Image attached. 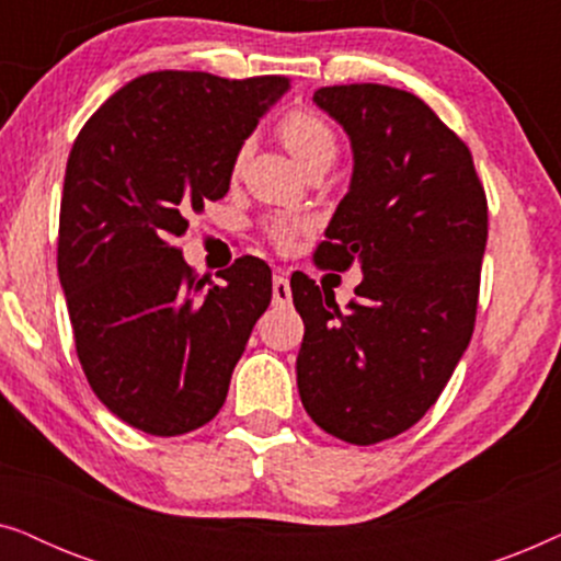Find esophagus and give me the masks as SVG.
<instances>
[{"mask_svg": "<svg viewBox=\"0 0 561 561\" xmlns=\"http://www.w3.org/2000/svg\"><path fill=\"white\" fill-rule=\"evenodd\" d=\"M273 304L275 306L290 304V283L286 275H275L273 278Z\"/></svg>", "mask_w": 561, "mask_h": 561, "instance_id": "esophagus-1", "label": "esophagus"}]
</instances>
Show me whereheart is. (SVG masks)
<instances>
[{"instance_id":"heart-1","label":"heart","mask_w":561,"mask_h":561,"mask_svg":"<svg viewBox=\"0 0 561 561\" xmlns=\"http://www.w3.org/2000/svg\"><path fill=\"white\" fill-rule=\"evenodd\" d=\"M278 137L283 145L290 150L298 163H301L306 171L319 165H332L336 152H340V140H336V133L332 125L324 117H319L317 112H306V110H296L288 112L286 117L278 122ZM244 156V150L240 152V160ZM267 237L280 248H286L294 240L301 225L294 219L286 217H275L267 221Z\"/></svg>"}]
</instances>
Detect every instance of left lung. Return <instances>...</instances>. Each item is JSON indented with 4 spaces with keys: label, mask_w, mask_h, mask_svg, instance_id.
I'll return each mask as SVG.
<instances>
[{
    "label": "left lung",
    "mask_w": 561,
    "mask_h": 561,
    "mask_svg": "<svg viewBox=\"0 0 561 561\" xmlns=\"http://www.w3.org/2000/svg\"><path fill=\"white\" fill-rule=\"evenodd\" d=\"M313 104L340 122L355 160L317 263H357L363 280L340 309L311 278H290L306 327L298 396L327 434L367 447L416 424L470 344L488 202L472 152L419 96L350 83L319 89Z\"/></svg>",
    "instance_id": "8db88e82"
}]
</instances>
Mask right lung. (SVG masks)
Instances as JSON below:
<instances>
[{"mask_svg": "<svg viewBox=\"0 0 561 561\" xmlns=\"http://www.w3.org/2000/svg\"><path fill=\"white\" fill-rule=\"evenodd\" d=\"M290 89L286 76L156 71L112 94L76 137L58 227V278L76 352L99 401L152 436L209 424L271 267L240 257L206 286L175 237L229 191L242 142Z\"/></svg>", "mask_w": 561, "mask_h": 561, "instance_id": "right-lung-1", "label": "right lung"}]
</instances>
